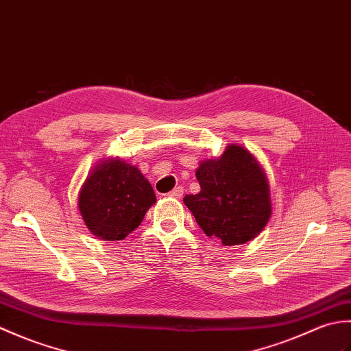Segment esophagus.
<instances>
[{"label": "esophagus", "mask_w": 351, "mask_h": 351, "mask_svg": "<svg viewBox=\"0 0 351 351\" xmlns=\"http://www.w3.org/2000/svg\"><path fill=\"white\" fill-rule=\"evenodd\" d=\"M182 195H184V189L182 187H175L173 190L169 193V196L170 197H175V199H181Z\"/></svg>", "instance_id": "1"}]
</instances>
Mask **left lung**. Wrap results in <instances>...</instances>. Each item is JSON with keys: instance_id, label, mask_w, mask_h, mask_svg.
Returning <instances> with one entry per match:
<instances>
[{"instance_id": "obj_1", "label": "left lung", "mask_w": 351, "mask_h": 351, "mask_svg": "<svg viewBox=\"0 0 351 351\" xmlns=\"http://www.w3.org/2000/svg\"><path fill=\"white\" fill-rule=\"evenodd\" d=\"M197 195H187L184 204L197 225L223 245L253 240L271 215L268 180L261 164L247 149L229 145L217 160L199 164Z\"/></svg>"}]
</instances>
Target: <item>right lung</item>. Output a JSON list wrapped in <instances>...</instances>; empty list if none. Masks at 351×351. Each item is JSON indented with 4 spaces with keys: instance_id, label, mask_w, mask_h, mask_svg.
Masks as SVG:
<instances>
[{
    "instance_id": "obj_1",
    "label": "right lung",
    "mask_w": 351,
    "mask_h": 351,
    "mask_svg": "<svg viewBox=\"0 0 351 351\" xmlns=\"http://www.w3.org/2000/svg\"><path fill=\"white\" fill-rule=\"evenodd\" d=\"M156 202L141 171L119 158L96 164L78 195V208L88 230L106 241L123 240L143 221Z\"/></svg>"
}]
</instances>
